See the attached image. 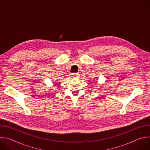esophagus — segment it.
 <instances>
[{
  "label": "esophagus",
  "mask_w": 150,
  "mask_h": 150,
  "mask_svg": "<svg viewBox=\"0 0 150 150\" xmlns=\"http://www.w3.org/2000/svg\"><path fill=\"white\" fill-rule=\"evenodd\" d=\"M79 76V74L78 73H73L72 74V76L74 78H76V77H78Z\"/></svg>",
  "instance_id": "esophagus-1"
}]
</instances>
